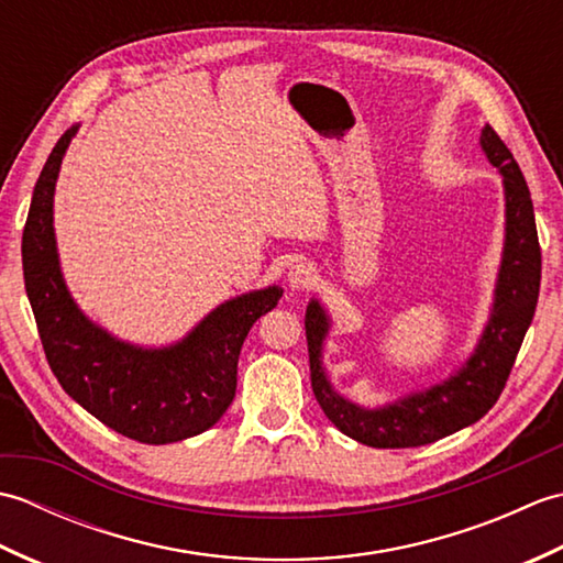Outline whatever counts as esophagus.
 <instances>
[{"label":"esophagus","mask_w":563,"mask_h":563,"mask_svg":"<svg viewBox=\"0 0 563 563\" xmlns=\"http://www.w3.org/2000/svg\"><path fill=\"white\" fill-rule=\"evenodd\" d=\"M288 283L292 290H309L317 283V268L312 263H295L288 271Z\"/></svg>","instance_id":"obj_1"}]
</instances>
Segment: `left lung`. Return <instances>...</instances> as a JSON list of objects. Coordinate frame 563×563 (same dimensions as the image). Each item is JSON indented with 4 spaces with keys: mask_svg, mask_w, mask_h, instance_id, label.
<instances>
[{
    "mask_svg": "<svg viewBox=\"0 0 563 563\" xmlns=\"http://www.w3.org/2000/svg\"><path fill=\"white\" fill-rule=\"evenodd\" d=\"M482 150L488 162L504 174L506 244L492 317L472 357L457 373L435 387L413 391L379 409H363L333 391L321 367L329 317L317 300L307 307L305 329L314 397L329 421L363 445L385 450L418 448L479 421L504 391L525 333L532 324L537 297H540L542 251L530 188L506 142L492 125L482 130Z\"/></svg>",
    "mask_w": 563,
    "mask_h": 563,
    "instance_id": "1",
    "label": "left lung"
}]
</instances>
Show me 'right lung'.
<instances>
[{
  "instance_id": "add662e5",
  "label": "right lung",
  "mask_w": 563,
  "mask_h": 563,
  "mask_svg": "<svg viewBox=\"0 0 563 563\" xmlns=\"http://www.w3.org/2000/svg\"><path fill=\"white\" fill-rule=\"evenodd\" d=\"M75 133L71 125L47 157L21 239L23 283L47 365L69 397L115 433L147 445L194 438L232 404L246 333L283 290L273 285L227 300L169 349H137L89 321L59 273L53 230L55 181Z\"/></svg>"
}]
</instances>
